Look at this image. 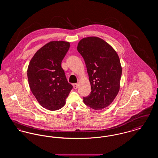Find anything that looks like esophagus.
<instances>
[{"mask_svg": "<svg viewBox=\"0 0 158 158\" xmlns=\"http://www.w3.org/2000/svg\"><path fill=\"white\" fill-rule=\"evenodd\" d=\"M73 88L75 89H76L78 88V84L77 83H73Z\"/></svg>", "mask_w": 158, "mask_h": 158, "instance_id": "obj_1", "label": "esophagus"}]
</instances>
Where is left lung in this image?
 <instances>
[{"instance_id": "left-lung-1", "label": "left lung", "mask_w": 158, "mask_h": 158, "mask_svg": "<svg viewBox=\"0 0 158 158\" xmlns=\"http://www.w3.org/2000/svg\"><path fill=\"white\" fill-rule=\"evenodd\" d=\"M77 50L85 60L91 85L84 103L94 110L110 105L120 89L122 68L119 57L113 47L96 37L84 38Z\"/></svg>"}]
</instances>
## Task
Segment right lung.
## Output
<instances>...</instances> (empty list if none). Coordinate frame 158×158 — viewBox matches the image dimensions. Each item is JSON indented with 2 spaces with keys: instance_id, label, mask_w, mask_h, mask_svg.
<instances>
[{
  "instance_id": "obj_1",
  "label": "right lung",
  "mask_w": 158,
  "mask_h": 158,
  "mask_svg": "<svg viewBox=\"0 0 158 158\" xmlns=\"http://www.w3.org/2000/svg\"><path fill=\"white\" fill-rule=\"evenodd\" d=\"M69 47V42L51 41L38 50L28 68L31 92L40 105L51 111L64 105L73 88L61 66Z\"/></svg>"
}]
</instances>
